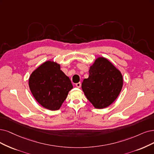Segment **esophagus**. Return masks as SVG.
Returning a JSON list of instances; mask_svg holds the SVG:
<instances>
[{"instance_id": "obj_1", "label": "esophagus", "mask_w": 154, "mask_h": 154, "mask_svg": "<svg viewBox=\"0 0 154 154\" xmlns=\"http://www.w3.org/2000/svg\"><path fill=\"white\" fill-rule=\"evenodd\" d=\"M76 86H77V88H81V82L77 83V84H76Z\"/></svg>"}]
</instances>
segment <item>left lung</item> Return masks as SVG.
Masks as SVG:
<instances>
[{"mask_svg": "<svg viewBox=\"0 0 154 154\" xmlns=\"http://www.w3.org/2000/svg\"><path fill=\"white\" fill-rule=\"evenodd\" d=\"M89 77L84 79L82 89L94 108L102 109L113 103L123 86L121 71L104 57H98L89 67Z\"/></svg>", "mask_w": 154, "mask_h": 154, "instance_id": "1", "label": "left lung"}]
</instances>
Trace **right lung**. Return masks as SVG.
<instances>
[{"label": "right lung", "mask_w": 154, "mask_h": 154, "mask_svg": "<svg viewBox=\"0 0 154 154\" xmlns=\"http://www.w3.org/2000/svg\"><path fill=\"white\" fill-rule=\"evenodd\" d=\"M28 85L34 98L45 109H60L73 88L70 79L60 69V65L48 60L33 71Z\"/></svg>", "instance_id": "right-lung-1"}]
</instances>
